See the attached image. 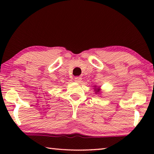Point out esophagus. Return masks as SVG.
<instances>
[{"mask_svg": "<svg viewBox=\"0 0 154 154\" xmlns=\"http://www.w3.org/2000/svg\"><path fill=\"white\" fill-rule=\"evenodd\" d=\"M82 77H76L75 78V81L77 83H80L81 82H82Z\"/></svg>", "mask_w": 154, "mask_h": 154, "instance_id": "34e87169", "label": "esophagus"}]
</instances>
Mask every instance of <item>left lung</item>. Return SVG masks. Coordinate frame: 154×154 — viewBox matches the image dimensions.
<instances>
[{
	"instance_id": "8db88e82",
	"label": "left lung",
	"mask_w": 154,
	"mask_h": 154,
	"mask_svg": "<svg viewBox=\"0 0 154 154\" xmlns=\"http://www.w3.org/2000/svg\"><path fill=\"white\" fill-rule=\"evenodd\" d=\"M95 87H96V86H95ZM94 90L96 91V92L97 93V92H100V90L99 89V88H95V90Z\"/></svg>"
}]
</instances>
